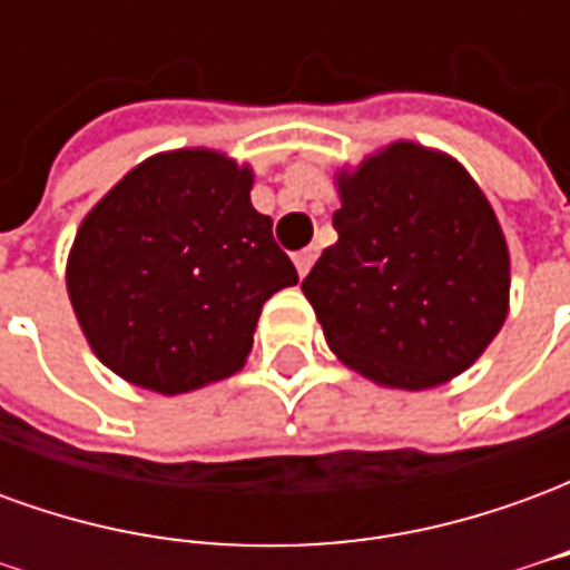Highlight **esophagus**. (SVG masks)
Listing matches in <instances>:
<instances>
[{"mask_svg": "<svg viewBox=\"0 0 570 570\" xmlns=\"http://www.w3.org/2000/svg\"><path fill=\"white\" fill-rule=\"evenodd\" d=\"M314 259H317V247H305L298 249L296 256H293V262H296V272L305 277V274L311 272V265H314Z\"/></svg>", "mask_w": 570, "mask_h": 570, "instance_id": "obj_1", "label": "esophagus"}]
</instances>
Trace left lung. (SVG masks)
<instances>
[{
	"label": "left lung",
	"mask_w": 570,
	"mask_h": 570,
	"mask_svg": "<svg viewBox=\"0 0 570 570\" xmlns=\"http://www.w3.org/2000/svg\"><path fill=\"white\" fill-rule=\"evenodd\" d=\"M335 183L338 240L302 281L326 345L360 375L403 391L470 370L510 305L507 240L473 176L400 140Z\"/></svg>",
	"instance_id": "left-lung-1"
}]
</instances>
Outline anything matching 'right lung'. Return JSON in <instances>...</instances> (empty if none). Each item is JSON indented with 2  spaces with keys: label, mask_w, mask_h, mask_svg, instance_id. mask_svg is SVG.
<instances>
[{
  "label": "right lung",
  "mask_w": 570,
  "mask_h": 570,
  "mask_svg": "<svg viewBox=\"0 0 570 570\" xmlns=\"http://www.w3.org/2000/svg\"><path fill=\"white\" fill-rule=\"evenodd\" d=\"M249 188L253 170L223 151H161L81 219L69 302L94 354L125 382L174 396L235 375L262 305L298 284Z\"/></svg>",
  "instance_id": "obj_1"
}]
</instances>
